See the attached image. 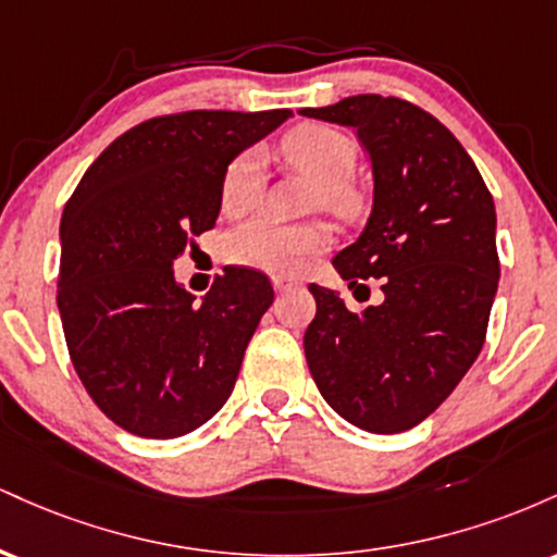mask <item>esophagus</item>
<instances>
[{
	"label": "esophagus",
	"instance_id": "1",
	"mask_svg": "<svg viewBox=\"0 0 557 557\" xmlns=\"http://www.w3.org/2000/svg\"><path fill=\"white\" fill-rule=\"evenodd\" d=\"M272 285H274V290L283 293V290H290V287H296L298 283H296V280H290V277H280V274H277V277H272Z\"/></svg>",
	"mask_w": 557,
	"mask_h": 557
}]
</instances>
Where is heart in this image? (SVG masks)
<instances>
[{
    "mask_svg": "<svg viewBox=\"0 0 557 557\" xmlns=\"http://www.w3.org/2000/svg\"><path fill=\"white\" fill-rule=\"evenodd\" d=\"M280 151L293 168L306 172L322 185L319 203L330 209H350L356 196L348 181L356 170V144L337 127L304 123L287 131L280 140ZM264 196V168L257 151H240L230 159L220 183V207L230 216L251 212ZM330 230L319 222L283 225L259 216L235 227L225 238V257L233 264L272 274H296L306 261L327 251Z\"/></svg>",
    "mask_w": 557,
    "mask_h": 557,
    "instance_id": "1",
    "label": "heart"
}]
</instances>
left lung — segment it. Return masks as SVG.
<instances>
[{
  "mask_svg": "<svg viewBox=\"0 0 557 557\" xmlns=\"http://www.w3.org/2000/svg\"><path fill=\"white\" fill-rule=\"evenodd\" d=\"M300 114L356 127L369 151L372 216L332 264L348 287L374 277L385 293L354 314L335 290L309 285V372L345 421L406 432L456 389L484 345L500 280L495 201L458 138L411 101L359 94Z\"/></svg>",
  "mask_w": 557,
  "mask_h": 557,
  "instance_id": "left-lung-1",
  "label": "left lung"
}]
</instances>
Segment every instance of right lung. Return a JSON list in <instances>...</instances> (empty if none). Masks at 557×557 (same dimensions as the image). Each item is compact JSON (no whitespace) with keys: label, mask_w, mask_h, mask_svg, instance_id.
I'll list each match as a JSON object with an SVG mask.
<instances>
[{"label":"right lung","mask_w":557,"mask_h":557,"mask_svg":"<svg viewBox=\"0 0 557 557\" xmlns=\"http://www.w3.org/2000/svg\"><path fill=\"white\" fill-rule=\"evenodd\" d=\"M290 110L162 114L114 138L62 212L57 306L75 372L107 419L149 440L194 432L225 406L274 290L227 267L201 304L172 261L214 227L230 159Z\"/></svg>","instance_id":"obj_1"}]
</instances>
